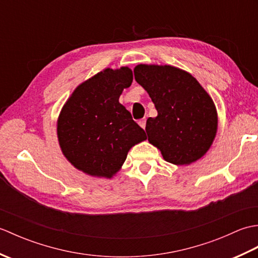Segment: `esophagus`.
I'll return each instance as SVG.
<instances>
[{
    "mask_svg": "<svg viewBox=\"0 0 258 258\" xmlns=\"http://www.w3.org/2000/svg\"><path fill=\"white\" fill-rule=\"evenodd\" d=\"M139 124H140V126H141L142 128H145V126H146V118L140 119V120H139Z\"/></svg>",
    "mask_w": 258,
    "mask_h": 258,
    "instance_id": "1",
    "label": "esophagus"
}]
</instances>
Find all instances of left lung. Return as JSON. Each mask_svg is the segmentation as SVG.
<instances>
[{"label": "left lung", "mask_w": 258, "mask_h": 258, "mask_svg": "<svg viewBox=\"0 0 258 258\" xmlns=\"http://www.w3.org/2000/svg\"><path fill=\"white\" fill-rule=\"evenodd\" d=\"M134 76L157 111V116L146 122L150 143L175 165L201 158L217 131L216 108L207 92L189 73L169 65L140 64Z\"/></svg>", "instance_id": "1"}]
</instances>
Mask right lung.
I'll list each match as a JSON object with an SVG mask.
<instances>
[{"mask_svg": "<svg viewBox=\"0 0 258 258\" xmlns=\"http://www.w3.org/2000/svg\"><path fill=\"white\" fill-rule=\"evenodd\" d=\"M133 82L128 68L106 69L76 87L57 120L64 156L92 176L111 178L130 149L146 140L145 131L118 102Z\"/></svg>", "mask_w": 258, "mask_h": 258, "instance_id": "right-lung-1", "label": "right lung"}]
</instances>
